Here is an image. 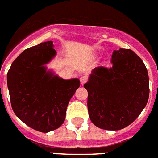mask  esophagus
<instances>
[{
  "label": "esophagus",
  "instance_id": "1",
  "mask_svg": "<svg viewBox=\"0 0 158 158\" xmlns=\"http://www.w3.org/2000/svg\"><path fill=\"white\" fill-rule=\"evenodd\" d=\"M80 79V83H81L82 85H83L84 83L88 82V76H86V75H83V76L80 77V79Z\"/></svg>",
  "mask_w": 158,
  "mask_h": 158
}]
</instances>
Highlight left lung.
Here are the masks:
<instances>
[{"instance_id": "left-lung-1", "label": "left lung", "mask_w": 158, "mask_h": 158, "mask_svg": "<svg viewBox=\"0 0 158 158\" xmlns=\"http://www.w3.org/2000/svg\"><path fill=\"white\" fill-rule=\"evenodd\" d=\"M112 66L93 69L83 87L88 92L91 121L97 127L118 131L137 118L149 97L147 68L132 50L113 52Z\"/></svg>"}]
</instances>
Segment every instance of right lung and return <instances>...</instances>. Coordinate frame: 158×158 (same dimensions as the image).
I'll return each mask as SVG.
<instances>
[{
	"label": "right lung",
	"instance_id": "add662e5",
	"mask_svg": "<svg viewBox=\"0 0 158 158\" xmlns=\"http://www.w3.org/2000/svg\"><path fill=\"white\" fill-rule=\"evenodd\" d=\"M52 41L27 48L13 61L7 74L12 109L24 123L40 132L58 128L66 118L70 98L79 88L78 79H60L44 65L54 57Z\"/></svg>",
	"mask_w": 158,
	"mask_h": 158
}]
</instances>
